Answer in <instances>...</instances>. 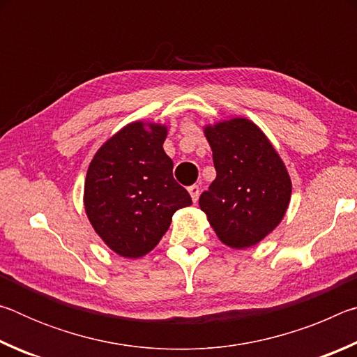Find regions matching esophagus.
I'll return each instance as SVG.
<instances>
[{"instance_id": "34e87169", "label": "esophagus", "mask_w": 357, "mask_h": 357, "mask_svg": "<svg viewBox=\"0 0 357 357\" xmlns=\"http://www.w3.org/2000/svg\"><path fill=\"white\" fill-rule=\"evenodd\" d=\"M189 193H190L193 203H197L198 202V197H200V185H197V184L190 185L189 187Z\"/></svg>"}]
</instances>
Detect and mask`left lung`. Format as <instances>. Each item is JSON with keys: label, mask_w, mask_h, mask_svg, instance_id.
I'll return each instance as SVG.
<instances>
[{"label": "left lung", "mask_w": 357, "mask_h": 357, "mask_svg": "<svg viewBox=\"0 0 357 357\" xmlns=\"http://www.w3.org/2000/svg\"><path fill=\"white\" fill-rule=\"evenodd\" d=\"M217 176L200 208L217 236L233 249L258 244L279 225L291 179L273 144L252 121L234 118L204 128Z\"/></svg>", "instance_id": "left-lung-1"}]
</instances>
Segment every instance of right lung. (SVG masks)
<instances>
[{"mask_svg": "<svg viewBox=\"0 0 357 357\" xmlns=\"http://www.w3.org/2000/svg\"><path fill=\"white\" fill-rule=\"evenodd\" d=\"M167 128L128 124L96 153L84 181V209L113 252L140 258L159 244L178 209L192 198L173 178Z\"/></svg>", "mask_w": 357, "mask_h": 357, "instance_id": "obj_1", "label": "right lung"}]
</instances>
